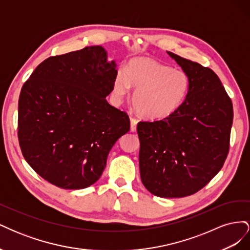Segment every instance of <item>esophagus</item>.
I'll use <instances>...</instances> for the list:
<instances>
[{"label": "esophagus", "instance_id": "obj_1", "mask_svg": "<svg viewBox=\"0 0 250 250\" xmlns=\"http://www.w3.org/2000/svg\"><path fill=\"white\" fill-rule=\"evenodd\" d=\"M137 124H138V120L134 118H131L130 119V130L131 131L137 130Z\"/></svg>", "mask_w": 250, "mask_h": 250}]
</instances>
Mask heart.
Wrapping results in <instances>:
<instances>
[{"label":"heart","mask_w":250,"mask_h":250,"mask_svg":"<svg viewBox=\"0 0 250 250\" xmlns=\"http://www.w3.org/2000/svg\"><path fill=\"white\" fill-rule=\"evenodd\" d=\"M137 87L132 95V104L142 117L163 119L175 112L186 101L190 78L181 70L149 57L131 59L125 73L118 71L113 79L112 94L118 102Z\"/></svg>","instance_id":"1"}]
</instances>
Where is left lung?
Returning a JSON list of instances; mask_svg holds the SVG:
<instances>
[{"label":"left lung","instance_id":"8db88e82","mask_svg":"<svg viewBox=\"0 0 250 250\" xmlns=\"http://www.w3.org/2000/svg\"><path fill=\"white\" fill-rule=\"evenodd\" d=\"M168 54L190 78V89L172 115L139 122L140 172L151 194L181 198L197 193L223 167L233 109L213 70L172 52Z\"/></svg>","mask_w":250,"mask_h":250}]
</instances>
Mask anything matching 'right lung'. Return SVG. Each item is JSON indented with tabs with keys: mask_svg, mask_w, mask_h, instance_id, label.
<instances>
[{
	"mask_svg": "<svg viewBox=\"0 0 250 250\" xmlns=\"http://www.w3.org/2000/svg\"><path fill=\"white\" fill-rule=\"evenodd\" d=\"M100 46L51 56L19 98L21 153L48 183L78 190L95 184L110 149L130 129L125 111L106 101L118 71Z\"/></svg>",
	"mask_w": 250,
	"mask_h": 250,
	"instance_id": "1",
	"label": "right lung"
}]
</instances>
